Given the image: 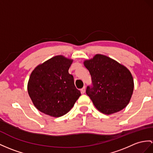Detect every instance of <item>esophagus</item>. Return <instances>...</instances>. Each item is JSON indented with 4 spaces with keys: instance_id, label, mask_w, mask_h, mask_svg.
Here are the masks:
<instances>
[{
    "instance_id": "34e87169",
    "label": "esophagus",
    "mask_w": 153,
    "mask_h": 153,
    "mask_svg": "<svg viewBox=\"0 0 153 153\" xmlns=\"http://www.w3.org/2000/svg\"><path fill=\"white\" fill-rule=\"evenodd\" d=\"M81 92H82V94H84V93L85 92V86L81 89Z\"/></svg>"
}]
</instances>
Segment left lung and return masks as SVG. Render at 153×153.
Instances as JSON below:
<instances>
[{
    "label": "left lung",
    "mask_w": 153,
    "mask_h": 153,
    "mask_svg": "<svg viewBox=\"0 0 153 153\" xmlns=\"http://www.w3.org/2000/svg\"><path fill=\"white\" fill-rule=\"evenodd\" d=\"M84 65L91 74L92 86L86 94L100 112L110 115L127 106L133 94L134 80L125 66L105 55L97 54Z\"/></svg>",
    "instance_id": "left-lung-1"
}]
</instances>
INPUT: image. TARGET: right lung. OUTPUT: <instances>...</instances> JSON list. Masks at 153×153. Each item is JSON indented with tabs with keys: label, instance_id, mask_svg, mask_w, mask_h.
<instances>
[{
	"label": "right lung",
	"instance_id": "obj_1",
	"mask_svg": "<svg viewBox=\"0 0 153 153\" xmlns=\"http://www.w3.org/2000/svg\"><path fill=\"white\" fill-rule=\"evenodd\" d=\"M72 59L56 56L33 70L28 82V93L41 112L58 117L66 114L81 95L69 73Z\"/></svg>",
	"mask_w": 153,
	"mask_h": 153
}]
</instances>
